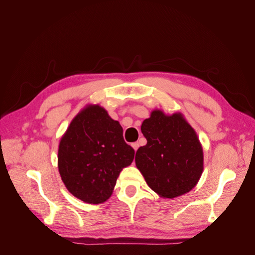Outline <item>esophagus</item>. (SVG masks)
I'll return each mask as SVG.
<instances>
[{
	"mask_svg": "<svg viewBox=\"0 0 255 255\" xmlns=\"http://www.w3.org/2000/svg\"><path fill=\"white\" fill-rule=\"evenodd\" d=\"M132 146H133V149H134L135 151H137V149L139 148V143H138V142H133V143H132Z\"/></svg>",
	"mask_w": 255,
	"mask_h": 255,
	"instance_id": "obj_1",
	"label": "esophagus"
}]
</instances>
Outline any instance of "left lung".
Segmentation results:
<instances>
[{
  "label": "left lung",
  "mask_w": 255,
  "mask_h": 255,
  "mask_svg": "<svg viewBox=\"0 0 255 255\" xmlns=\"http://www.w3.org/2000/svg\"><path fill=\"white\" fill-rule=\"evenodd\" d=\"M146 144L136 152V166L149 187L172 199L194 188L203 171V150L183 115L153 111L141 125Z\"/></svg>",
  "instance_id": "left-lung-1"
}]
</instances>
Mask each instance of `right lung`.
Masks as SVG:
<instances>
[{"label":"right lung","mask_w":255,"mask_h":255,"mask_svg":"<svg viewBox=\"0 0 255 255\" xmlns=\"http://www.w3.org/2000/svg\"><path fill=\"white\" fill-rule=\"evenodd\" d=\"M135 151L123 129L103 107L89 105L75 116L58 148V170L65 186L86 203L105 202Z\"/></svg>","instance_id":"add662e5"}]
</instances>
